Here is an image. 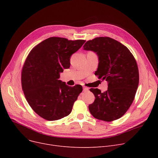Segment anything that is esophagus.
<instances>
[{"mask_svg": "<svg viewBox=\"0 0 158 158\" xmlns=\"http://www.w3.org/2000/svg\"><path fill=\"white\" fill-rule=\"evenodd\" d=\"M82 88H83V91L84 92H86V91H88L89 89H88V88H87V87H85V86H82Z\"/></svg>", "mask_w": 158, "mask_h": 158, "instance_id": "1", "label": "esophagus"}]
</instances>
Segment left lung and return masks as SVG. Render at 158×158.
<instances>
[{"mask_svg":"<svg viewBox=\"0 0 158 158\" xmlns=\"http://www.w3.org/2000/svg\"><path fill=\"white\" fill-rule=\"evenodd\" d=\"M98 57L95 75L108 82V89L101 93L91 88L95 97L88 108L94 117L111 122L122 117L130 107L139 84V72L135 58L123 44L110 37H97L83 46Z\"/></svg>","mask_w":158,"mask_h":158,"instance_id":"8db88e82","label":"left lung"}]
</instances>
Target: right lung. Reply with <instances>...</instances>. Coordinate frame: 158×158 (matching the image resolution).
Wrapping results in <instances>:
<instances>
[{
    "instance_id": "add662e5",
    "label": "right lung",
    "mask_w": 158,
    "mask_h": 158,
    "mask_svg": "<svg viewBox=\"0 0 158 158\" xmlns=\"http://www.w3.org/2000/svg\"><path fill=\"white\" fill-rule=\"evenodd\" d=\"M48 38L33 48L22 71V87L31 108L47 120L68 116L82 87L69 86L58 79L64 69L70 68V57L85 42Z\"/></svg>"
}]
</instances>
